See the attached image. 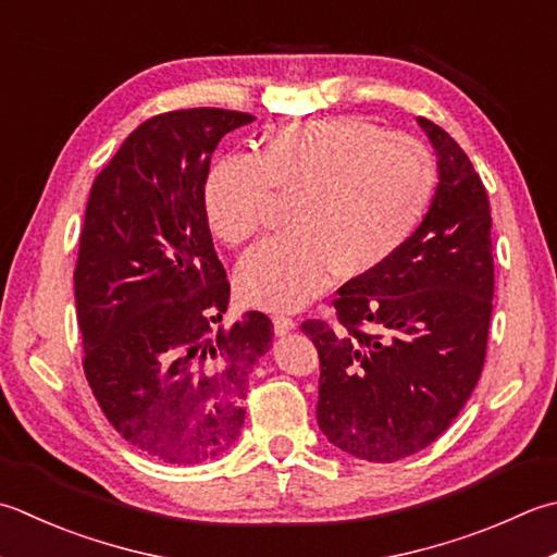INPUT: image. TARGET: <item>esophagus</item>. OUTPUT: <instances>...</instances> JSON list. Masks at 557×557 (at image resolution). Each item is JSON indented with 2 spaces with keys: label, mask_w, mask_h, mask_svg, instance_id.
<instances>
[{
  "label": "esophagus",
  "mask_w": 557,
  "mask_h": 557,
  "mask_svg": "<svg viewBox=\"0 0 557 557\" xmlns=\"http://www.w3.org/2000/svg\"><path fill=\"white\" fill-rule=\"evenodd\" d=\"M272 325H275V333L277 335H287L289 331H294V319H289V315H285V313H275L272 315Z\"/></svg>",
  "instance_id": "34e87169"
}]
</instances>
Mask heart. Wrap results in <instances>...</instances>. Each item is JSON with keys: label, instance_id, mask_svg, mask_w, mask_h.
I'll list each match as a JSON object with an SVG mask.
<instances>
[{"label": "heart", "instance_id": "1", "mask_svg": "<svg viewBox=\"0 0 557 557\" xmlns=\"http://www.w3.org/2000/svg\"><path fill=\"white\" fill-rule=\"evenodd\" d=\"M437 166L422 141L362 117H323L272 133L256 159L232 157L205 181L210 228L228 246L263 232L275 200H292V232L236 270L256 307L299 309L337 277L379 270L428 214Z\"/></svg>", "mask_w": 557, "mask_h": 557}]
</instances>
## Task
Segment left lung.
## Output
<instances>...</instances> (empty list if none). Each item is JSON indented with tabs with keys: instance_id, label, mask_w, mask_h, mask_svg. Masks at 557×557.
Wrapping results in <instances>:
<instances>
[{
	"instance_id": "8db88e82",
	"label": "left lung",
	"mask_w": 557,
	"mask_h": 557,
	"mask_svg": "<svg viewBox=\"0 0 557 557\" xmlns=\"http://www.w3.org/2000/svg\"><path fill=\"white\" fill-rule=\"evenodd\" d=\"M437 154L430 210L386 265L337 289V323L304 321L319 350L331 444L391 463L430 446L481 379L495 263L485 185L449 133L418 117Z\"/></svg>"
}]
</instances>
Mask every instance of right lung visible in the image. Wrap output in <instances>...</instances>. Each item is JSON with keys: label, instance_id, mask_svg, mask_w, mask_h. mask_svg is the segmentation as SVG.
Masks as SVG:
<instances>
[{"label": "right lung", "instance_id": "1", "mask_svg": "<svg viewBox=\"0 0 557 557\" xmlns=\"http://www.w3.org/2000/svg\"><path fill=\"white\" fill-rule=\"evenodd\" d=\"M248 123L222 108L149 117L86 202L74 268L84 374L120 437L163 463L232 449L248 374L272 343L260 311L222 325L228 280L202 202L212 151Z\"/></svg>", "mask_w": 557, "mask_h": 557}]
</instances>
